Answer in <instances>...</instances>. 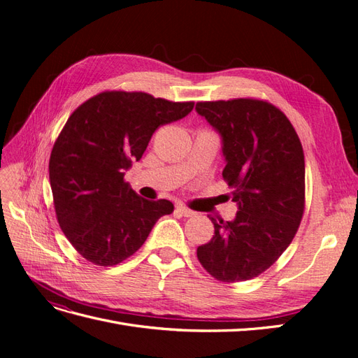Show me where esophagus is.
Wrapping results in <instances>:
<instances>
[{
    "mask_svg": "<svg viewBox=\"0 0 358 358\" xmlns=\"http://www.w3.org/2000/svg\"><path fill=\"white\" fill-rule=\"evenodd\" d=\"M176 212H179L182 216H187V218H189V216L196 215V212L188 209L187 206H183V204H178V206H176Z\"/></svg>",
    "mask_w": 358,
    "mask_h": 358,
    "instance_id": "1",
    "label": "esophagus"
}]
</instances>
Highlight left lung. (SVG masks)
<instances>
[{
  "label": "left lung",
  "mask_w": 358,
  "mask_h": 358,
  "mask_svg": "<svg viewBox=\"0 0 358 358\" xmlns=\"http://www.w3.org/2000/svg\"><path fill=\"white\" fill-rule=\"evenodd\" d=\"M196 110L221 136L222 176L237 204L233 221L209 216L215 236L197 248L222 282L263 273L294 239L305 209V155L288 117L252 99L201 101Z\"/></svg>",
  "instance_id": "8db88e82"
}]
</instances>
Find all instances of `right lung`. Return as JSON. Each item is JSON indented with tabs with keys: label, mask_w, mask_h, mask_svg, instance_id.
Returning a JSON list of instances; mask_svg holds the SVG:
<instances>
[{
	"label": "right lung",
	"mask_w": 358,
	"mask_h": 358,
	"mask_svg": "<svg viewBox=\"0 0 358 358\" xmlns=\"http://www.w3.org/2000/svg\"><path fill=\"white\" fill-rule=\"evenodd\" d=\"M194 103L146 92L107 91L76 109L53 145L49 179L61 230L83 258L115 266L145 243L155 222L175 209L146 200L124 180L159 125L179 121Z\"/></svg>",
	"instance_id": "add662e5"
}]
</instances>
